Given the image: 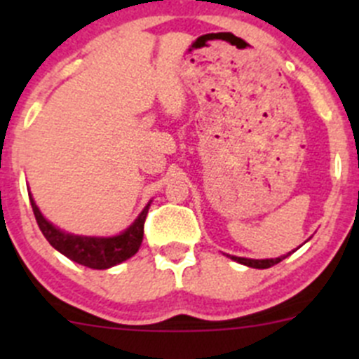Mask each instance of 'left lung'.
Segmentation results:
<instances>
[{
    "instance_id": "8db88e82",
    "label": "left lung",
    "mask_w": 359,
    "mask_h": 359,
    "mask_svg": "<svg viewBox=\"0 0 359 359\" xmlns=\"http://www.w3.org/2000/svg\"><path fill=\"white\" fill-rule=\"evenodd\" d=\"M288 255H290V253H287V255H283V257H276V259H262V260L245 259V257H234V255H229V257L233 260H236V262L243 264V266L255 267V269H267V267H271V266H276L278 262H281L283 259H287Z\"/></svg>"
}]
</instances>
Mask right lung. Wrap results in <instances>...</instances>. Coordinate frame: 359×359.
Instances as JSON below:
<instances>
[{
	"mask_svg": "<svg viewBox=\"0 0 359 359\" xmlns=\"http://www.w3.org/2000/svg\"><path fill=\"white\" fill-rule=\"evenodd\" d=\"M29 198H31L32 212H34L36 222H38L43 236L48 240V243L53 248L59 250L62 255L81 264V266L90 267V269H109V267L116 266V264H121L123 260L130 259V257H133L139 252L144 238V222H146L149 205L140 212L135 222L128 229L123 231L121 234L111 238H97L76 236V234L64 233L59 227L50 224L41 215L32 196Z\"/></svg>",
	"mask_w": 359,
	"mask_h": 359,
	"instance_id": "1",
	"label": "right lung"
}]
</instances>
